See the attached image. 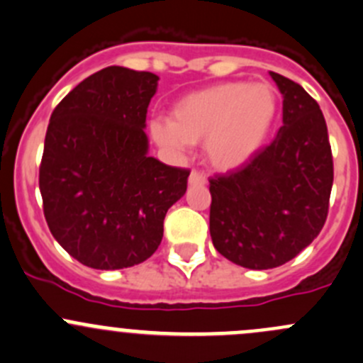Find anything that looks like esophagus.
Here are the masks:
<instances>
[{"mask_svg": "<svg viewBox=\"0 0 363 363\" xmlns=\"http://www.w3.org/2000/svg\"><path fill=\"white\" fill-rule=\"evenodd\" d=\"M206 177H204L203 173H201V171H192V173H190V177H189V183L190 185H199V186H203V185H206Z\"/></svg>", "mask_w": 363, "mask_h": 363, "instance_id": "34e87169", "label": "esophagus"}]
</instances>
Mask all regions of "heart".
Here are the masks:
<instances>
[{
	"label": "heart",
	"instance_id": "heart-1",
	"mask_svg": "<svg viewBox=\"0 0 363 363\" xmlns=\"http://www.w3.org/2000/svg\"><path fill=\"white\" fill-rule=\"evenodd\" d=\"M278 111V94L269 84L223 82L183 96L171 121H154L150 130L157 145L174 154L204 141L209 164L233 171L262 150Z\"/></svg>",
	"mask_w": 363,
	"mask_h": 363
}]
</instances>
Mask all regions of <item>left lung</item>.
Listing matches in <instances>:
<instances>
[{"instance_id":"1","label":"left lung","mask_w":363,"mask_h":363,"mask_svg":"<svg viewBox=\"0 0 363 363\" xmlns=\"http://www.w3.org/2000/svg\"><path fill=\"white\" fill-rule=\"evenodd\" d=\"M283 94V125L239 169L209 180V234L216 252L248 269L297 257L323 229L334 160L318 103L298 84L272 73Z\"/></svg>"}]
</instances>
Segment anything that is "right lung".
<instances>
[{"label": "right lung", "instance_id": "1", "mask_svg": "<svg viewBox=\"0 0 363 363\" xmlns=\"http://www.w3.org/2000/svg\"><path fill=\"white\" fill-rule=\"evenodd\" d=\"M159 77L108 66L52 111L40 192L55 241L92 269L141 264L162 241L164 216L189 169L148 157L145 121Z\"/></svg>", "mask_w": 363, "mask_h": 363}]
</instances>
